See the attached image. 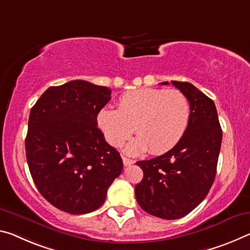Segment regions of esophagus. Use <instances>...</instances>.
Segmentation results:
<instances>
[{
    "label": "esophagus",
    "instance_id": "1",
    "mask_svg": "<svg viewBox=\"0 0 250 250\" xmlns=\"http://www.w3.org/2000/svg\"><path fill=\"white\" fill-rule=\"evenodd\" d=\"M122 161H124L125 167H128V166H131L134 164V161L132 159H129V158L126 157H122Z\"/></svg>",
    "mask_w": 250,
    "mask_h": 250
}]
</instances>
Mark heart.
Here are the masks:
<instances>
[{"mask_svg": "<svg viewBox=\"0 0 250 250\" xmlns=\"http://www.w3.org/2000/svg\"><path fill=\"white\" fill-rule=\"evenodd\" d=\"M190 119L191 105L180 90L144 88L122 94L118 109L102 108L97 121L111 146H120L134 130L138 138L126 151L138 154L149 149L152 154H159L181 140Z\"/></svg>", "mask_w": 250, "mask_h": 250, "instance_id": "b5f03b06", "label": "heart"}]
</instances>
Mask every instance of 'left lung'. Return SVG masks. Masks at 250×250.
<instances>
[{
    "label": "left lung",
    "instance_id": "1",
    "mask_svg": "<svg viewBox=\"0 0 250 250\" xmlns=\"http://www.w3.org/2000/svg\"><path fill=\"white\" fill-rule=\"evenodd\" d=\"M171 83L187 96L191 105L189 126L168 152L137 162L144 178L134 188L140 207L162 219L188 215L208 195L216 177L223 139L211 99L189 82Z\"/></svg>",
    "mask_w": 250,
    "mask_h": 250
}]
</instances>
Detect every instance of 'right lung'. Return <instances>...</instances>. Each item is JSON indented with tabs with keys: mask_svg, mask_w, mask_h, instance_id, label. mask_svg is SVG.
<instances>
[{
	"mask_svg": "<svg viewBox=\"0 0 250 250\" xmlns=\"http://www.w3.org/2000/svg\"><path fill=\"white\" fill-rule=\"evenodd\" d=\"M110 99L106 86L73 80L51 86L31 109L25 138L31 176L40 193L62 211L96 210L122 172L120 154L97 126Z\"/></svg>",
	"mask_w": 250,
	"mask_h": 250,
	"instance_id": "obj_1",
	"label": "right lung"
}]
</instances>
